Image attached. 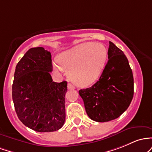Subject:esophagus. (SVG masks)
<instances>
[{
	"label": "esophagus",
	"mask_w": 152,
	"mask_h": 152,
	"mask_svg": "<svg viewBox=\"0 0 152 152\" xmlns=\"http://www.w3.org/2000/svg\"><path fill=\"white\" fill-rule=\"evenodd\" d=\"M67 88L69 90H74L75 89V87L73 86L71 83H68L67 84Z\"/></svg>",
	"instance_id": "obj_1"
}]
</instances>
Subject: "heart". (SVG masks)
Instances as JSON below:
<instances>
[{
	"instance_id": "b5f03b06",
	"label": "heart",
	"mask_w": 152,
	"mask_h": 152,
	"mask_svg": "<svg viewBox=\"0 0 152 152\" xmlns=\"http://www.w3.org/2000/svg\"><path fill=\"white\" fill-rule=\"evenodd\" d=\"M108 58V49L103 44L85 42L63 52L57 61L67 68V77L79 87H87L97 81ZM55 67L59 69L57 65Z\"/></svg>"
}]
</instances>
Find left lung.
<instances>
[{"label":"left lung","mask_w":152,"mask_h":152,"mask_svg":"<svg viewBox=\"0 0 152 152\" xmlns=\"http://www.w3.org/2000/svg\"><path fill=\"white\" fill-rule=\"evenodd\" d=\"M108 55L99 80L90 88L79 90L87 114L97 122L118 118L129 108L134 96V77L127 57L111 42Z\"/></svg>","instance_id":"1"}]
</instances>
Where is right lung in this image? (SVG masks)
<instances>
[{
  "mask_svg": "<svg viewBox=\"0 0 152 152\" xmlns=\"http://www.w3.org/2000/svg\"><path fill=\"white\" fill-rule=\"evenodd\" d=\"M52 71V55L43 47L28 49L15 70L12 98L16 114L38 132L59 130L65 121L67 83L53 82Z\"/></svg>",
  "mask_w": 152,
  "mask_h": 152,
  "instance_id": "right-lung-1",
  "label": "right lung"
}]
</instances>
